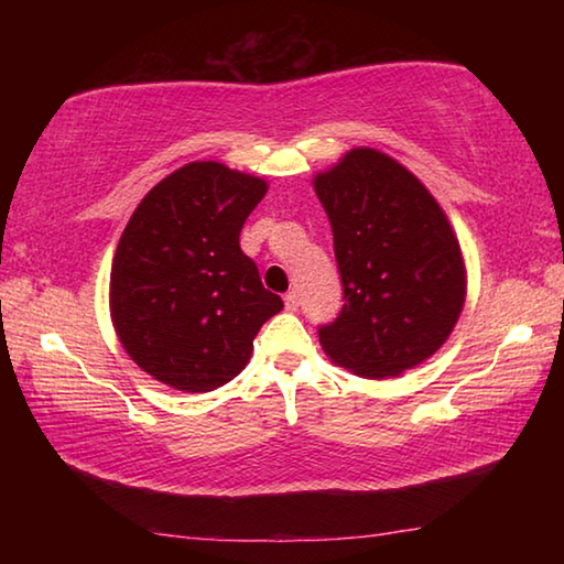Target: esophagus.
Instances as JSON below:
<instances>
[{
    "instance_id": "34e87169",
    "label": "esophagus",
    "mask_w": 564,
    "mask_h": 564,
    "mask_svg": "<svg viewBox=\"0 0 564 564\" xmlns=\"http://www.w3.org/2000/svg\"><path fill=\"white\" fill-rule=\"evenodd\" d=\"M283 301H285V308L289 311H299V303H301V299H299V293L295 291H289L283 295Z\"/></svg>"
}]
</instances>
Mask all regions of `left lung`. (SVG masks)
Returning <instances> with one entry per match:
<instances>
[{
  "label": "left lung",
  "mask_w": 564,
  "mask_h": 564,
  "mask_svg": "<svg viewBox=\"0 0 564 564\" xmlns=\"http://www.w3.org/2000/svg\"><path fill=\"white\" fill-rule=\"evenodd\" d=\"M316 194L346 301L318 326L323 350L362 378L431 358L465 301L460 243L431 191L380 151L352 149L316 176Z\"/></svg>",
  "instance_id": "obj_1"
}]
</instances>
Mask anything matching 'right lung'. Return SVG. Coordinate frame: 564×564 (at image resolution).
<instances>
[{
    "mask_svg": "<svg viewBox=\"0 0 564 564\" xmlns=\"http://www.w3.org/2000/svg\"><path fill=\"white\" fill-rule=\"evenodd\" d=\"M265 181L194 161L149 191L111 263V318L141 370L186 393L221 388L283 308L238 236Z\"/></svg>",
    "mask_w": 564,
    "mask_h": 564,
    "instance_id": "add662e5",
    "label": "right lung"
}]
</instances>
